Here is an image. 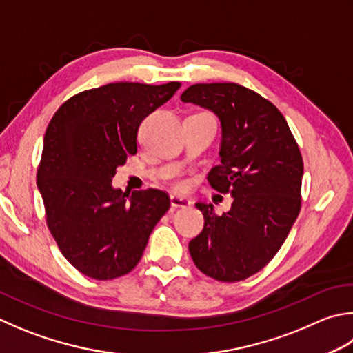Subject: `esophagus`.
Wrapping results in <instances>:
<instances>
[{"mask_svg":"<svg viewBox=\"0 0 353 353\" xmlns=\"http://www.w3.org/2000/svg\"><path fill=\"white\" fill-rule=\"evenodd\" d=\"M170 202H171L172 208H190V206H191V202H190L188 199L181 197V196H176V194H172L170 197Z\"/></svg>","mask_w":353,"mask_h":353,"instance_id":"1","label":"esophagus"}]
</instances>
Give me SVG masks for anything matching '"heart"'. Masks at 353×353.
<instances>
[{"instance_id": "heart-1", "label": "heart", "mask_w": 353, "mask_h": 353, "mask_svg": "<svg viewBox=\"0 0 353 353\" xmlns=\"http://www.w3.org/2000/svg\"><path fill=\"white\" fill-rule=\"evenodd\" d=\"M176 186H177V188H183V186H185V182H177V183H176Z\"/></svg>"}]
</instances>
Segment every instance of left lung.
<instances>
[{"label": "left lung", "instance_id": "1", "mask_svg": "<svg viewBox=\"0 0 353 353\" xmlns=\"http://www.w3.org/2000/svg\"><path fill=\"white\" fill-rule=\"evenodd\" d=\"M181 99L210 110L222 127L220 165L208 174L231 210L196 203L205 226L190 241L194 265L219 281H240L263 269L285 243L301 206L303 159L279 108L234 82L194 84Z\"/></svg>", "mask_w": 353, "mask_h": 353}]
</instances>
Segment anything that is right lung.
I'll use <instances>...</instances> for the list:
<instances>
[{
  "label": "right lung",
  "instance_id": "right-lung-1",
  "mask_svg": "<svg viewBox=\"0 0 353 353\" xmlns=\"http://www.w3.org/2000/svg\"><path fill=\"white\" fill-rule=\"evenodd\" d=\"M181 82H113L65 101L48 123L37 174L47 226L62 255L94 280L133 271L150 234L170 208L161 190L112 185L137 153L141 122L172 98Z\"/></svg>",
  "mask_w": 353,
  "mask_h": 353
}]
</instances>
